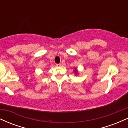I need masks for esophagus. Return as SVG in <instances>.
Segmentation results:
<instances>
[{
  "mask_svg": "<svg viewBox=\"0 0 128 128\" xmlns=\"http://www.w3.org/2000/svg\"><path fill=\"white\" fill-rule=\"evenodd\" d=\"M56 66L57 67H60V66H61V64H56Z\"/></svg>",
  "mask_w": 128,
  "mask_h": 128,
  "instance_id": "esophagus-1",
  "label": "esophagus"
}]
</instances>
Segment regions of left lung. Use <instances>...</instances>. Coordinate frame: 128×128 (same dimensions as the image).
Listing matches in <instances>:
<instances>
[{"mask_svg":"<svg viewBox=\"0 0 128 128\" xmlns=\"http://www.w3.org/2000/svg\"><path fill=\"white\" fill-rule=\"evenodd\" d=\"M74 72H75V73L76 72V70H75V71H74Z\"/></svg>","mask_w":128,"mask_h":128,"instance_id":"obj_1","label":"left lung"}]
</instances>
